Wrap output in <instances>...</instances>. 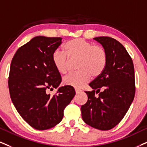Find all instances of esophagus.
Instances as JSON below:
<instances>
[{
	"label": "esophagus",
	"instance_id": "34e87169",
	"mask_svg": "<svg viewBox=\"0 0 147 147\" xmlns=\"http://www.w3.org/2000/svg\"><path fill=\"white\" fill-rule=\"evenodd\" d=\"M75 90H76V94L80 93L81 92V90L78 89V88H75Z\"/></svg>",
	"mask_w": 147,
	"mask_h": 147
}]
</instances>
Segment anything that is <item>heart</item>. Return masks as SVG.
Segmentation results:
<instances>
[{"label":"heart","instance_id":"1","mask_svg":"<svg viewBox=\"0 0 147 147\" xmlns=\"http://www.w3.org/2000/svg\"><path fill=\"white\" fill-rule=\"evenodd\" d=\"M64 50L70 59H78L77 73L69 74L63 79L65 85L80 88L92 78L98 77L104 71L107 62V54L101 46H93L81 38L71 39L65 43ZM63 52H55L52 61L60 74H65L69 69V61Z\"/></svg>","mask_w":147,"mask_h":147}]
</instances>
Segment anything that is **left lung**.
I'll return each mask as SVG.
<instances>
[{"instance_id":"1","label":"left lung","mask_w":147,"mask_h":147,"mask_svg":"<svg viewBox=\"0 0 147 147\" xmlns=\"http://www.w3.org/2000/svg\"><path fill=\"white\" fill-rule=\"evenodd\" d=\"M93 39L104 48L107 62L102 73L89 84L93 90L85 91L88 100L81 106L82 118L92 127L109 130L123 119L134 98V67L120 42L108 37ZM95 93H99L98 97Z\"/></svg>"}]
</instances>
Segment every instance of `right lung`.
Listing matches in <instances>:
<instances>
[{
    "instance_id": "obj_1",
    "label": "right lung",
    "mask_w": 147,
    "mask_h": 147,
    "mask_svg": "<svg viewBox=\"0 0 147 147\" xmlns=\"http://www.w3.org/2000/svg\"><path fill=\"white\" fill-rule=\"evenodd\" d=\"M61 37L37 36L20 47L13 58L9 89L14 106L22 119L38 130L52 128L62 121L63 111L76 95L74 88L61 82L52 55ZM58 88L54 96L49 89Z\"/></svg>"
}]
</instances>
